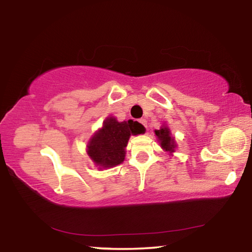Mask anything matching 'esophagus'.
<instances>
[{
  "label": "esophagus",
  "mask_w": 252,
  "mask_h": 252,
  "mask_svg": "<svg viewBox=\"0 0 252 252\" xmlns=\"http://www.w3.org/2000/svg\"><path fill=\"white\" fill-rule=\"evenodd\" d=\"M140 123H141V125L147 129V120H146V119H141V120H140Z\"/></svg>",
  "instance_id": "1"
}]
</instances>
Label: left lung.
Listing matches in <instances>:
<instances>
[{
  "label": "left lung",
  "mask_w": 252,
  "mask_h": 252,
  "mask_svg": "<svg viewBox=\"0 0 252 252\" xmlns=\"http://www.w3.org/2000/svg\"><path fill=\"white\" fill-rule=\"evenodd\" d=\"M155 132L162 149L170 153L174 152V149L177 148V144L174 142V139L171 136V133H170L169 127L163 126H161L160 130H156Z\"/></svg>",
  "instance_id": "left-lung-1"
}]
</instances>
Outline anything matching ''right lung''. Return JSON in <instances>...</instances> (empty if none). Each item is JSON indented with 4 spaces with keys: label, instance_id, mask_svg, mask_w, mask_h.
Returning <instances> with one entry per match:
<instances>
[{
    "label": "right lung",
    "instance_id": "1",
    "mask_svg": "<svg viewBox=\"0 0 252 252\" xmlns=\"http://www.w3.org/2000/svg\"><path fill=\"white\" fill-rule=\"evenodd\" d=\"M142 132L136 121L119 122L113 117L106 118L101 129L89 141L88 155L100 169L116 167L125 160L130 135Z\"/></svg>",
    "mask_w": 252,
    "mask_h": 252
}]
</instances>
